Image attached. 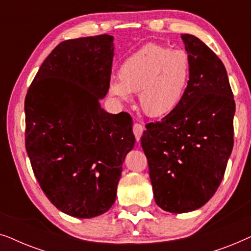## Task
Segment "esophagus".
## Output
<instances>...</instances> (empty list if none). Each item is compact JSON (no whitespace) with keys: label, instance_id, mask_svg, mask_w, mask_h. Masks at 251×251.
I'll return each instance as SVG.
<instances>
[{"label":"esophagus","instance_id":"34e87169","mask_svg":"<svg viewBox=\"0 0 251 251\" xmlns=\"http://www.w3.org/2000/svg\"><path fill=\"white\" fill-rule=\"evenodd\" d=\"M132 131H133V135H135V137H136V140L138 142L144 132V126L140 125V123H133Z\"/></svg>","mask_w":251,"mask_h":251}]
</instances>
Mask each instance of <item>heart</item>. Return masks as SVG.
<instances>
[{"instance_id":"obj_1","label":"heart","mask_w":251,"mask_h":251,"mask_svg":"<svg viewBox=\"0 0 251 251\" xmlns=\"http://www.w3.org/2000/svg\"><path fill=\"white\" fill-rule=\"evenodd\" d=\"M192 60L185 50L150 43L126 58L111 80L108 94L119 101L131 100L138 92L142 111L162 118L180 105L191 80Z\"/></svg>"}]
</instances>
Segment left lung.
<instances>
[{"label": "left lung", "mask_w": 251, "mask_h": 251, "mask_svg": "<svg viewBox=\"0 0 251 251\" xmlns=\"http://www.w3.org/2000/svg\"><path fill=\"white\" fill-rule=\"evenodd\" d=\"M192 60L180 105L146 125L142 147L154 200L173 214L204 205L224 177L233 149L235 102L224 64L197 36L181 34Z\"/></svg>", "instance_id": "obj_1"}]
</instances>
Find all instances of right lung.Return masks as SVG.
Listing matches in <instances>:
<instances>
[{"label": "right lung", "instance_id": "1", "mask_svg": "<svg viewBox=\"0 0 251 251\" xmlns=\"http://www.w3.org/2000/svg\"><path fill=\"white\" fill-rule=\"evenodd\" d=\"M113 40L104 34L59 43L25 98V145L34 175L51 203L77 218L112 207L136 142L131 116L100 106L111 81Z\"/></svg>", "mask_w": 251, "mask_h": 251}]
</instances>
